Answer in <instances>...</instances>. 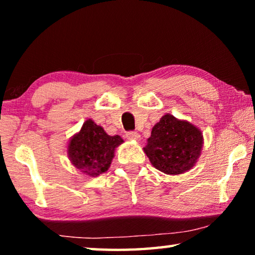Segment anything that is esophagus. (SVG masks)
<instances>
[{"label":"esophagus","instance_id":"1","mask_svg":"<svg viewBox=\"0 0 255 255\" xmlns=\"http://www.w3.org/2000/svg\"><path fill=\"white\" fill-rule=\"evenodd\" d=\"M126 137L129 140H137L138 141L140 139V136L138 135V132H136V131H128L126 133Z\"/></svg>","mask_w":255,"mask_h":255}]
</instances>
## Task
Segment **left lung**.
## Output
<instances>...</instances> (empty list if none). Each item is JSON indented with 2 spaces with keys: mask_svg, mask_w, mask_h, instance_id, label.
<instances>
[{
  "mask_svg": "<svg viewBox=\"0 0 255 255\" xmlns=\"http://www.w3.org/2000/svg\"><path fill=\"white\" fill-rule=\"evenodd\" d=\"M202 146L204 136L199 128L166 114L155 124L144 152L155 169L178 175L195 166Z\"/></svg>",
  "mask_w": 255,
  "mask_h": 255,
  "instance_id": "obj_1",
  "label": "left lung"
}]
</instances>
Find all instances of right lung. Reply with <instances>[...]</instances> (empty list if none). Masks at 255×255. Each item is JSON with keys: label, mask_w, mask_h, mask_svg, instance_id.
Instances as JSON below:
<instances>
[{"label": "right lung", "mask_w": 255, "mask_h": 255, "mask_svg": "<svg viewBox=\"0 0 255 255\" xmlns=\"http://www.w3.org/2000/svg\"><path fill=\"white\" fill-rule=\"evenodd\" d=\"M123 143L119 135H108L101 126L88 119L68 141L67 156L80 172L94 178L108 171L116 148Z\"/></svg>", "instance_id": "add662e5"}]
</instances>
